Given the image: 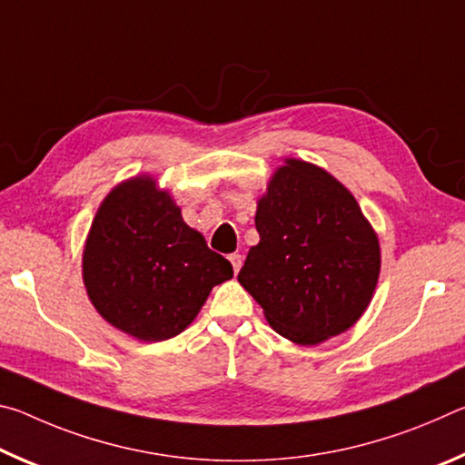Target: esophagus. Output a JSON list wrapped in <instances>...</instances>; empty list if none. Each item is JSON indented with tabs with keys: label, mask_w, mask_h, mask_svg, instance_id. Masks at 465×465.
Masks as SVG:
<instances>
[{
	"label": "esophagus",
	"mask_w": 465,
	"mask_h": 465,
	"mask_svg": "<svg viewBox=\"0 0 465 465\" xmlns=\"http://www.w3.org/2000/svg\"><path fill=\"white\" fill-rule=\"evenodd\" d=\"M242 254H238V252H235V254H230V262H232V266H233V272H238L240 269H242Z\"/></svg>",
	"instance_id": "esophagus-1"
}]
</instances>
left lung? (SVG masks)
<instances>
[{"mask_svg":"<svg viewBox=\"0 0 465 465\" xmlns=\"http://www.w3.org/2000/svg\"><path fill=\"white\" fill-rule=\"evenodd\" d=\"M254 223L261 242L238 281L281 336L320 344L363 316L380 277V242L338 180L287 160L258 203Z\"/></svg>","mask_w":465,"mask_h":465,"instance_id":"left-lung-1","label":"left lung"}]
</instances>
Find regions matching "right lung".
Wrapping results in <instances>:
<instances>
[{"label":"right lung","instance_id":"add662e5","mask_svg":"<svg viewBox=\"0 0 465 465\" xmlns=\"http://www.w3.org/2000/svg\"><path fill=\"white\" fill-rule=\"evenodd\" d=\"M230 261L183 222L152 178H133L100 204L84 250V282L100 316L145 342L191 324Z\"/></svg>","mask_w":465,"mask_h":465}]
</instances>
